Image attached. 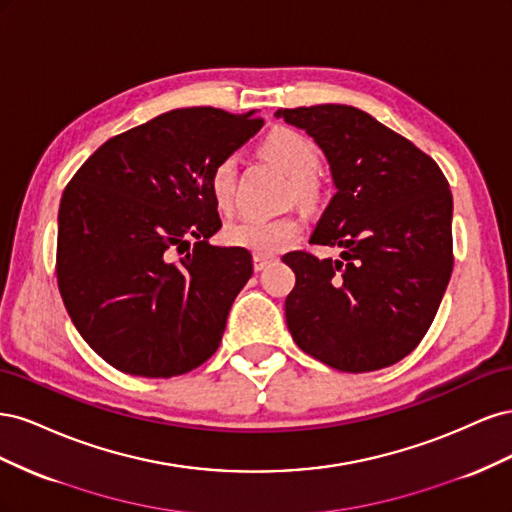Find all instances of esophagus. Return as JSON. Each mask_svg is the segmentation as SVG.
<instances>
[{
    "label": "esophagus",
    "instance_id": "esophagus-1",
    "mask_svg": "<svg viewBox=\"0 0 512 512\" xmlns=\"http://www.w3.org/2000/svg\"><path fill=\"white\" fill-rule=\"evenodd\" d=\"M275 258L273 256H265V254H254V269L256 271H262V269H265L267 265H269V262H273Z\"/></svg>",
    "mask_w": 512,
    "mask_h": 512
}]
</instances>
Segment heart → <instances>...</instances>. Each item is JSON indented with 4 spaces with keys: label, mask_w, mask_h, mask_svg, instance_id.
<instances>
[{
    "label": "heart",
    "mask_w": 512,
    "mask_h": 512,
    "mask_svg": "<svg viewBox=\"0 0 512 512\" xmlns=\"http://www.w3.org/2000/svg\"><path fill=\"white\" fill-rule=\"evenodd\" d=\"M260 149L262 156L280 168L286 177L292 179L290 198L307 207L314 205L318 198V185L314 179L320 173L322 160L312 138H307L297 130L277 128L265 138V143H262ZM235 179V158H224L211 170L209 188L213 200L224 211L232 209V205H235ZM299 235L301 220L297 215H280V218H243L239 222H232L226 228V241L230 245L265 256L282 252L284 247L290 245Z\"/></svg>",
    "instance_id": "obj_1"
}]
</instances>
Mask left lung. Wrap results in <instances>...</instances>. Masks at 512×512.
<instances>
[{
    "instance_id": "left-lung-1",
    "label": "left lung",
    "mask_w": 512,
    "mask_h": 512,
    "mask_svg": "<svg viewBox=\"0 0 512 512\" xmlns=\"http://www.w3.org/2000/svg\"><path fill=\"white\" fill-rule=\"evenodd\" d=\"M324 151L335 196L314 245L344 247L342 260L288 252V331L303 352L363 374L408 356L453 273V194L440 166L408 138L346 104L280 108Z\"/></svg>"
}]
</instances>
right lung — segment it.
<instances>
[{"mask_svg": "<svg viewBox=\"0 0 512 512\" xmlns=\"http://www.w3.org/2000/svg\"><path fill=\"white\" fill-rule=\"evenodd\" d=\"M262 123L177 108L108 138L66 185L57 286L76 331L123 374L181 376L218 350L254 265L243 247L209 245L222 228L209 179Z\"/></svg>", "mask_w": 512, "mask_h": 512, "instance_id": "1", "label": "right lung"}]
</instances>
